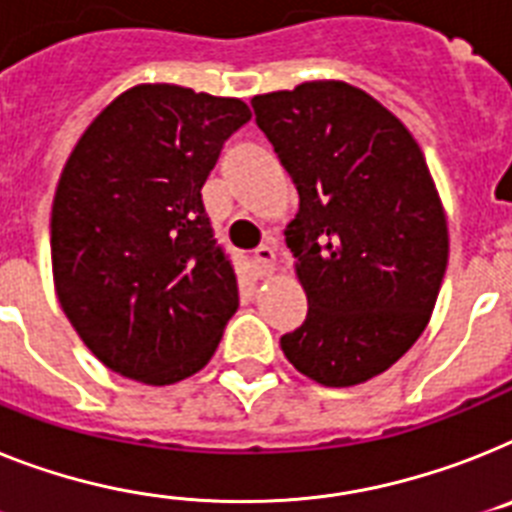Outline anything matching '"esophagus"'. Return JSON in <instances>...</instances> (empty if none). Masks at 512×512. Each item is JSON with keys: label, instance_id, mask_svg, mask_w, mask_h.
Segmentation results:
<instances>
[{"label": "esophagus", "instance_id": "1", "mask_svg": "<svg viewBox=\"0 0 512 512\" xmlns=\"http://www.w3.org/2000/svg\"><path fill=\"white\" fill-rule=\"evenodd\" d=\"M252 263H255V268L260 276H268V273H273V270H276V249L268 247V244L257 247L255 257H252Z\"/></svg>", "mask_w": 512, "mask_h": 512}]
</instances>
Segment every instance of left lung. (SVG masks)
Masks as SVG:
<instances>
[{
    "mask_svg": "<svg viewBox=\"0 0 512 512\" xmlns=\"http://www.w3.org/2000/svg\"><path fill=\"white\" fill-rule=\"evenodd\" d=\"M252 109L299 192L286 244L309 309L283 354L328 388L372 380L422 336L448 268V221L422 148L341 80L255 96Z\"/></svg>",
    "mask_w": 512,
    "mask_h": 512,
    "instance_id": "1",
    "label": "left lung"
}]
</instances>
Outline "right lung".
<instances>
[{
  "mask_svg": "<svg viewBox=\"0 0 512 512\" xmlns=\"http://www.w3.org/2000/svg\"><path fill=\"white\" fill-rule=\"evenodd\" d=\"M247 103L135 85L77 140L51 208L64 315L103 364L145 385L195 375L239 307L236 273L203 205Z\"/></svg>",
  "mask_w": 512,
  "mask_h": 512,
  "instance_id": "right-lung-1",
  "label": "right lung"
}]
</instances>
